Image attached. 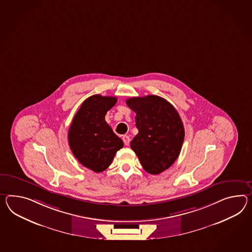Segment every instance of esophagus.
I'll use <instances>...</instances> for the list:
<instances>
[{
	"instance_id": "obj_1",
	"label": "esophagus",
	"mask_w": 252,
	"mask_h": 252,
	"mask_svg": "<svg viewBox=\"0 0 252 252\" xmlns=\"http://www.w3.org/2000/svg\"><path fill=\"white\" fill-rule=\"evenodd\" d=\"M122 139H123L124 144H125L126 146H128L129 143H130V138H129L128 135H123Z\"/></svg>"
}]
</instances>
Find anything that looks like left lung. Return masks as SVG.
<instances>
[{"instance_id":"1","label":"left lung","mask_w":252,"mask_h":252,"mask_svg":"<svg viewBox=\"0 0 252 252\" xmlns=\"http://www.w3.org/2000/svg\"><path fill=\"white\" fill-rule=\"evenodd\" d=\"M126 104L135 116L138 134L130 143L143 168L158 175L173 165L180 154L185 130L178 111L158 95L131 97Z\"/></svg>"}]
</instances>
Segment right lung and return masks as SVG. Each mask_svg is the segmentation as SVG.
I'll return each mask as SVG.
<instances>
[{
	"label": "right lung",
	"instance_id": "add662e5",
	"mask_svg": "<svg viewBox=\"0 0 252 252\" xmlns=\"http://www.w3.org/2000/svg\"><path fill=\"white\" fill-rule=\"evenodd\" d=\"M115 96L94 94L86 99L68 131L69 146L81 164L94 172L110 166L124 143L105 122L107 111L117 103Z\"/></svg>",
	"mask_w": 252,
	"mask_h": 252
}]
</instances>
